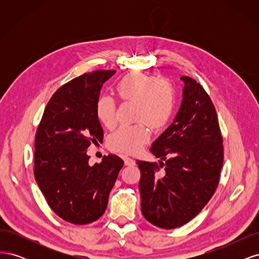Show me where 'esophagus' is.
<instances>
[{
	"label": "esophagus",
	"mask_w": 259,
	"mask_h": 259,
	"mask_svg": "<svg viewBox=\"0 0 259 259\" xmlns=\"http://www.w3.org/2000/svg\"><path fill=\"white\" fill-rule=\"evenodd\" d=\"M124 163H125V165H135V160L132 159V158H127V156H125Z\"/></svg>",
	"instance_id": "esophagus-1"
}]
</instances>
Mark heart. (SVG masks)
Returning <instances> with one entry per match:
<instances>
[{"label": "heart", "mask_w": 259, "mask_h": 259, "mask_svg": "<svg viewBox=\"0 0 259 259\" xmlns=\"http://www.w3.org/2000/svg\"><path fill=\"white\" fill-rule=\"evenodd\" d=\"M121 100L136 101L135 120L146 122L153 128L165 125L170 119L175 107V89L166 80L140 71L123 76L115 86ZM98 120L106 127H112L116 122L114 100L109 96L100 97L96 103ZM150 138V131L144 123L122 125L110 138V146L115 151L136 154L142 151Z\"/></svg>", "instance_id": "1"}]
</instances>
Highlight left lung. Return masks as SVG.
I'll return each mask as SVG.
<instances>
[{
  "instance_id": "obj_1",
  "label": "left lung",
  "mask_w": 259,
  "mask_h": 259,
  "mask_svg": "<svg viewBox=\"0 0 259 259\" xmlns=\"http://www.w3.org/2000/svg\"><path fill=\"white\" fill-rule=\"evenodd\" d=\"M183 101L175 119L150 151L162 161H137L142 211L163 229L182 227L213 197L224 162L223 136L215 107L192 77L182 76ZM163 169L161 171L160 168Z\"/></svg>"
}]
</instances>
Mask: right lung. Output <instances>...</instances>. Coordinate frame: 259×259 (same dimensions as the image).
I'll return each instance as SVG.
<instances>
[{"label":"right lung","mask_w":259,"mask_h":259,"mask_svg":"<svg viewBox=\"0 0 259 259\" xmlns=\"http://www.w3.org/2000/svg\"><path fill=\"white\" fill-rule=\"evenodd\" d=\"M114 70L84 73L55 92L38 124L34 177L50 207L64 221L86 225L105 213L124 162L114 154L91 166L88 149L103 142L96 114L103 84Z\"/></svg>","instance_id":"add662e5"}]
</instances>
